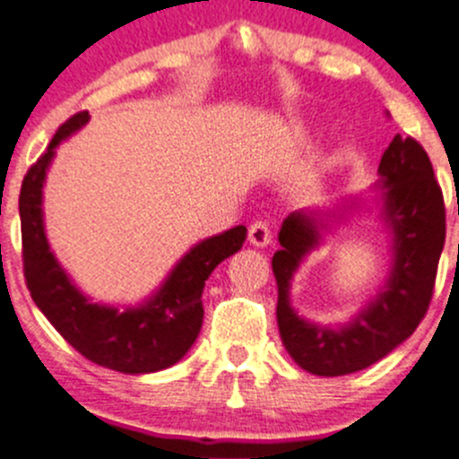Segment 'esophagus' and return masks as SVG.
Segmentation results:
<instances>
[{
  "mask_svg": "<svg viewBox=\"0 0 459 459\" xmlns=\"http://www.w3.org/2000/svg\"><path fill=\"white\" fill-rule=\"evenodd\" d=\"M273 239V233H271V224H268L266 220H257L253 221L251 226H248V242L253 244V247H268Z\"/></svg>",
  "mask_w": 459,
  "mask_h": 459,
  "instance_id": "1",
  "label": "esophagus"
}]
</instances>
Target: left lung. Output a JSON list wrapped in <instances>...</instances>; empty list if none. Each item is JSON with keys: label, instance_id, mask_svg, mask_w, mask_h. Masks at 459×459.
I'll return each mask as SVG.
<instances>
[{"label": "left lung", "instance_id": "8db88e82", "mask_svg": "<svg viewBox=\"0 0 459 459\" xmlns=\"http://www.w3.org/2000/svg\"><path fill=\"white\" fill-rule=\"evenodd\" d=\"M384 221L393 230L391 277L377 298L349 326L326 328L290 308L293 273L317 247V217L293 212L280 230L273 255L277 281V326L290 358L313 375L337 377L371 367L413 335L429 311L439 255L446 238V208L422 143L397 133L379 161Z\"/></svg>", "mask_w": 459, "mask_h": 459}]
</instances>
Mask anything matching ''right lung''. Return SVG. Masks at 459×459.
I'll list each match as a JSON object with an SVG mask.
<instances>
[{"mask_svg": "<svg viewBox=\"0 0 459 459\" xmlns=\"http://www.w3.org/2000/svg\"><path fill=\"white\" fill-rule=\"evenodd\" d=\"M86 122L88 113H77L62 124L22 182L20 217L26 286L59 335L86 359L119 373L161 371L178 364L200 335L204 281L217 264L242 248L247 226H235L191 248L170 271L161 289L142 307L117 311L88 302L50 253L41 212V188L55 148Z\"/></svg>", "mask_w": 459, "mask_h": 459, "instance_id": "add662e5", "label": "right lung"}]
</instances>
